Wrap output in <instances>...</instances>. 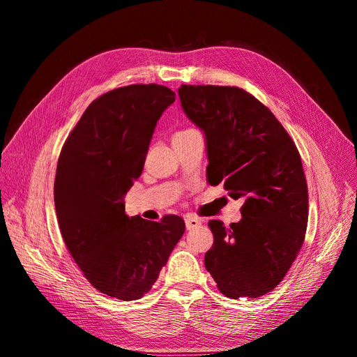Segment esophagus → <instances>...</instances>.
<instances>
[{
  "mask_svg": "<svg viewBox=\"0 0 357 357\" xmlns=\"http://www.w3.org/2000/svg\"><path fill=\"white\" fill-rule=\"evenodd\" d=\"M200 224H202V220H199V218H195V216H187L185 218V225H187L188 229L197 227Z\"/></svg>",
  "mask_w": 357,
  "mask_h": 357,
  "instance_id": "34e87169",
  "label": "esophagus"
}]
</instances>
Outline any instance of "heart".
<instances>
[{
	"instance_id": "1",
	"label": "heart",
	"mask_w": 357,
	"mask_h": 357,
	"mask_svg": "<svg viewBox=\"0 0 357 357\" xmlns=\"http://www.w3.org/2000/svg\"><path fill=\"white\" fill-rule=\"evenodd\" d=\"M190 132H194V129H183V130H178V132L174 135V137L183 136V135H187V133H190Z\"/></svg>"
}]
</instances>
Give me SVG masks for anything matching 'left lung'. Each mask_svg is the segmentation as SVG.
Segmentation results:
<instances>
[{
    "label": "left lung",
    "instance_id": "obj_1",
    "mask_svg": "<svg viewBox=\"0 0 357 357\" xmlns=\"http://www.w3.org/2000/svg\"><path fill=\"white\" fill-rule=\"evenodd\" d=\"M188 119L204 132L211 185L245 197L241 220L209 221L213 246L204 266L228 298L273 291L300 252L308 221L301 155L274 114L246 90L187 86L178 90Z\"/></svg>",
    "mask_w": 357,
    "mask_h": 357
}]
</instances>
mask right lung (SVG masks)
Returning a JSON list of instances; mask_svg holds the SVG:
<instances>
[{
  "label": "right lung",
  "instance_id": "right-lung-1",
  "mask_svg": "<svg viewBox=\"0 0 357 357\" xmlns=\"http://www.w3.org/2000/svg\"><path fill=\"white\" fill-rule=\"evenodd\" d=\"M174 102L175 91L158 84L107 91L87 107L57 160L54 208L65 245L91 286L121 301L151 289L185 231L176 215L129 218L123 200Z\"/></svg>",
  "mask_w": 357,
  "mask_h": 357
}]
</instances>
